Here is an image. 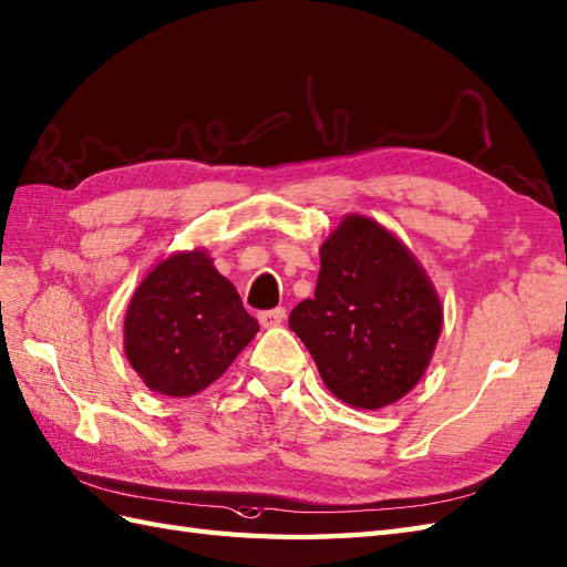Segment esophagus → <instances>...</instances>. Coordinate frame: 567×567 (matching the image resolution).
I'll return each mask as SVG.
<instances>
[{
    "instance_id": "34e87169",
    "label": "esophagus",
    "mask_w": 567,
    "mask_h": 567,
    "mask_svg": "<svg viewBox=\"0 0 567 567\" xmlns=\"http://www.w3.org/2000/svg\"><path fill=\"white\" fill-rule=\"evenodd\" d=\"M258 321L262 328H275L280 326L285 321V309L278 307V309H268V311H260L258 313Z\"/></svg>"
}]
</instances>
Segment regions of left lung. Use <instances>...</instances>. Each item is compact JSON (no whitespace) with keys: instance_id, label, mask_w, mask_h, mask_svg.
Instances as JSON below:
<instances>
[{"instance_id":"8db88e82","label":"left lung","mask_w":567,"mask_h":567,"mask_svg":"<svg viewBox=\"0 0 567 567\" xmlns=\"http://www.w3.org/2000/svg\"><path fill=\"white\" fill-rule=\"evenodd\" d=\"M289 328L340 401L377 411L423 377L442 331V307L396 236L350 215L323 241L313 299L292 309Z\"/></svg>"}]
</instances>
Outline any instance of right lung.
I'll return each mask as SVG.
<instances>
[{
  "label": "right lung",
  "mask_w": 567,
  "mask_h": 567,
  "mask_svg": "<svg viewBox=\"0 0 567 567\" xmlns=\"http://www.w3.org/2000/svg\"><path fill=\"white\" fill-rule=\"evenodd\" d=\"M258 321L205 251L162 260L130 299L125 354L150 389L193 396L219 379Z\"/></svg>",
  "instance_id": "add662e5"
}]
</instances>
